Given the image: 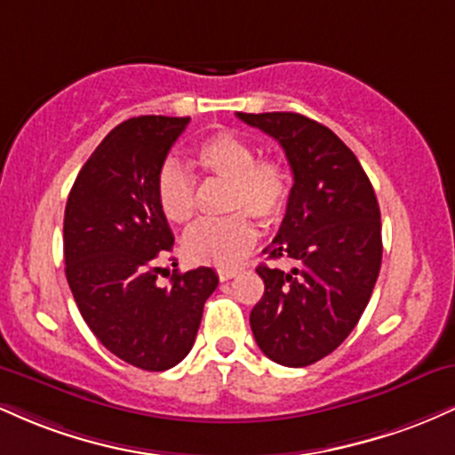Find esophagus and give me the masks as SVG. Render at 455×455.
<instances>
[{"instance_id":"1","label":"esophagus","mask_w":455,"mask_h":455,"mask_svg":"<svg viewBox=\"0 0 455 455\" xmlns=\"http://www.w3.org/2000/svg\"><path fill=\"white\" fill-rule=\"evenodd\" d=\"M235 275H237V269H231V267H222V269H218V278H220L222 282L231 280V278H235Z\"/></svg>"}]
</instances>
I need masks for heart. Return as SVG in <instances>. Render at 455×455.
<instances>
[{
    "label": "heart",
    "instance_id": "heart-1",
    "mask_svg": "<svg viewBox=\"0 0 455 455\" xmlns=\"http://www.w3.org/2000/svg\"><path fill=\"white\" fill-rule=\"evenodd\" d=\"M252 140L239 134L213 132L192 151V164L203 173L228 180L224 218L201 220L184 237L188 260L213 267H233L257 242V227L250 216L265 222L280 220L293 195V171L282 158H257ZM156 201L171 224H186L196 207L192 177L175 162H164L156 175Z\"/></svg>",
    "mask_w": 455,
    "mask_h": 455
}]
</instances>
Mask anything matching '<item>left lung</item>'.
Instances as JSON below:
<instances>
[{
	"label": "left lung",
	"instance_id": "8db88e82",
	"mask_svg": "<svg viewBox=\"0 0 455 455\" xmlns=\"http://www.w3.org/2000/svg\"><path fill=\"white\" fill-rule=\"evenodd\" d=\"M284 149L293 195L267 259L265 293L250 312L254 340L271 362L304 368L347 340L377 284L383 239L374 188L355 154L327 126L299 113H237Z\"/></svg>",
	"mask_w": 455,
	"mask_h": 455
}]
</instances>
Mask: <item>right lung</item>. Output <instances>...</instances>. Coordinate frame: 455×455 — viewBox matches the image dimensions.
<instances>
[{"label": "right lung", "mask_w": 455, "mask_h": 455, "mask_svg": "<svg viewBox=\"0 0 455 455\" xmlns=\"http://www.w3.org/2000/svg\"><path fill=\"white\" fill-rule=\"evenodd\" d=\"M190 117L140 115L119 124L83 164L66 203V278L93 336L149 372L190 353L203 306L218 286L212 267L158 286L156 260L175 237L156 201V175Z\"/></svg>", "instance_id": "1"}]
</instances>
